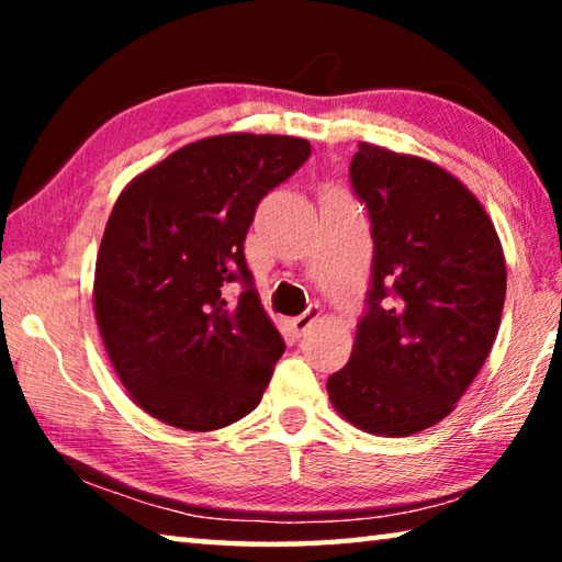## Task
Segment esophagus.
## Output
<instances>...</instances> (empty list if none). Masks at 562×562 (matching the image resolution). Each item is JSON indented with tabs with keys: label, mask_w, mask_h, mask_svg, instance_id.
Instances as JSON below:
<instances>
[{
	"label": "esophagus",
	"mask_w": 562,
	"mask_h": 562,
	"mask_svg": "<svg viewBox=\"0 0 562 562\" xmlns=\"http://www.w3.org/2000/svg\"><path fill=\"white\" fill-rule=\"evenodd\" d=\"M319 315H322V310L317 307V304L315 307H307V312H302L300 317L292 319V329L297 331V335H304V331H307L319 319Z\"/></svg>",
	"instance_id": "1"
}]
</instances>
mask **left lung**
Masks as SVG:
<instances>
[{
    "label": "left lung",
    "instance_id": "left-lung-1",
    "mask_svg": "<svg viewBox=\"0 0 562 562\" xmlns=\"http://www.w3.org/2000/svg\"><path fill=\"white\" fill-rule=\"evenodd\" d=\"M351 186L372 217L369 310L327 379L335 412L376 436L449 416L496 341L506 258L469 188L434 160L359 140Z\"/></svg>",
    "mask_w": 562,
    "mask_h": 562
}]
</instances>
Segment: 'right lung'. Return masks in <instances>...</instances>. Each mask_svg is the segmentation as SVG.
<instances>
[{"label": "right lung", "instance_id": "1", "mask_svg": "<svg viewBox=\"0 0 562 562\" xmlns=\"http://www.w3.org/2000/svg\"><path fill=\"white\" fill-rule=\"evenodd\" d=\"M310 140L223 133L178 148L121 190L101 237L93 315L133 404L215 431L260 404L284 341L245 265L255 207L310 158ZM240 279L231 305L222 284Z\"/></svg>", "mask_w": 562, "mask_h": 562}]
</instances>
